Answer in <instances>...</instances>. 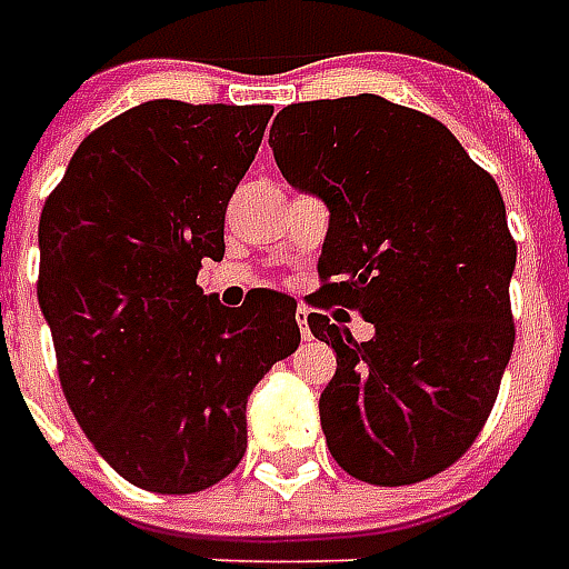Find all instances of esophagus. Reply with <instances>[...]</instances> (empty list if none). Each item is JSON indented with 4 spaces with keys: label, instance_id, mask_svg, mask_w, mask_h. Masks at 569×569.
Returning <instances> with one entry per match:
<instances>
[{
    "label": "esophagus",
    "instance_id": "esophagus-1",
    "mask_svg": "<svg viewBox=\"0 0 569 569\" xmlns=\"http://www.w3.org/2000/svg\"><path fill=\"white\" fill-rule=\"evenodd\" d=\"M297 325H300V337H303V340H312V330H309V309H303V306L297 309Z\"/></svg>",
    "mask_w": 569,
    "mask_h": 569
}]
</instances>
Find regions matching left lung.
I'll use <instances>...</instances> for the list:
<instances>
[{
    "instance_id": "obj_1",
    "label": "left lung",
    "mask_w": 569,
    "mask_h": 569,
    "mask_svg": "<svg viewBox=\"0 0 569 569\" xmlns=\"http://www.w3.org/2000/svg\"><path fill=\"white\" fill-rule=\"evenodd\" d=\"M269 147L284 180L330 208L309 293V328L337 349L318 401L330 457L380 487L450 469L485 429L515 346L518 244L497 180L438 119L377 94L291 103ZM333 305L378 333L356 343Z\"/></svg>"
}]
</instances>
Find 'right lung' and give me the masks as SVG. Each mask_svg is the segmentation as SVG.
Returning <instances> with one entry per match:
<instances>
[{"mask_svg": "<svg viewBox=\"0 0 569 569\" xmlns=\"http://www.w3.org/2000/svg\"><path fill=\"white\" fill-rule=\"evenodd\" d=\"M272 107L149 100L84 137L39 220V306L63 398L124 481L199 493L248 450L244 407L300 346L288 293L236 309L196 284L223 260L232 192Z\"/></svg>", "mask_w": 569, "mask_h": 569, "instance_id": "obj_1", "label": "right lung"}]
</instances>
